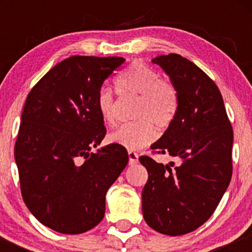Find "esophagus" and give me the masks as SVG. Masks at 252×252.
<instances>
[{
  "mask_svg": "<svg viewBox=\"0 0 252 252\" xmlns=\"http://www.w3.org/2000/svg\"><path fill=\"white\" fill-rule=\"evenodd\" d=\"M128 156H129V163H130V164L137 163V161H138V155L136 154L135 152H132V150H129V152H128Z\"/></svg>",
  "mask_w": 252,
  "mask_h": 252,
  "instance_id": "34e87169",
  "label": "esophagus"
}]
</instances>
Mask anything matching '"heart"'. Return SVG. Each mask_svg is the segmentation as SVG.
Returning <instances> with one entry per match:
<instances>
[{
    "label": "heart",
    "instance_id": "b5f03b06",
    "mask_svg": "<svg viewBox=\"0 0 252 252\" xmlns=\"http://www.w3.org/2000/svg\"><path fill=\"white\" fill-rule=\"evenodd\" d=\"M117 91L138 97L134 122L124 123L109 136L110 142L129 150H138L155 140L158 128L166 129L178 111V92L172 83L161 80L158 72L142 63H135L116 78ZM97 110L106 124L115 121L114 97L102 88L96 97Z\"/></svg>",
    "mask_w": 252,
    "mask_h": 252
}]
</instances>
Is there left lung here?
Returning a JSON list of instances; mask_svg holds the SVG:
<instances>
[{
	"mask_svg": "<svg viewBox=\"0 0 252 252\" xmlns=\"http://www.w3.org/2000/svg\"><path fill=\"white\" fill-rule=\"evenodd\" d=\"M152 63L169 77L179 104L174 121L150 148L176 162L140 156L148 170L142 212L155 231L181 236L201 226L227 189L233 131L220 91L195 63L179 54L158 56Z\"/></svg>",
	"mask_w": 252,
	"mask_h": 252,
	"instance_id": "obj_1",
	"label": "left lung"
}]
</instances>
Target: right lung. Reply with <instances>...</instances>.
<instances>
[{
  "instance_id": "right-lung-1",
  "label": "right lung",
  "mask_w": 252,
  "mask_h": 252,
  "mask_svg": "<svg viewBox=\"0 0 252 252\" xmlns=\"http://www.w3.org/2000/svg\"><path fill=\"white\" fill-rule=\"evenodd\" d=\"M121 57L74 56L57 63L26 99L15 143L22 198L45 226L86 232L105 213V194L128 164L118 144L99 146L106 129L96 97Z\"/></svg>"
}]
</instances>
